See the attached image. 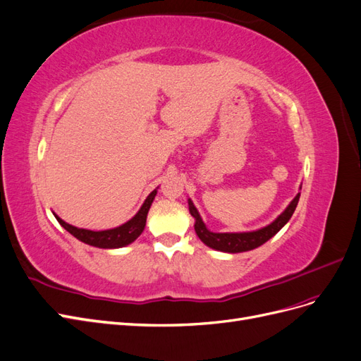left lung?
<instances>
[{
    "instance_id": "obj_1",
    "label": "left lung",
    "mask_w": 361,
    "mask_h": 361,
    "mask_svg": "<svg viewBox=\"0 0 361 361\" xmlns=\"http://www.w3.org/2000/svg\"><path fill=\"white\" fill-rule=\"evenodd\" d=\"M300 200V192L295 195V199L289 203V206L283 211L274 221L268 224L267 227H262L259 231L255 232H243V233H214L211 231H207L199 211L195 209V206L192 202L188 199L190 204V214L194 216L195 224V233L202 239V243L206 244L207 247H211L214 250H220L226 251V253H243V251H248L260 247L262 244H265L268 239L274 236L280 228L285 226L297 207Z\"/></svg>"
}]
</instances>
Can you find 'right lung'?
Here are the masks:
<instances>
[{
    "instance_id": "right-lung-1",
    "label": "right lung",
    "mask_w": 361,
    "mask_h": 361,
    "mask_svg": "<svg viewBox=\"0 0 361 361\" xmlns=\"http://www.w3.org/2000/svg\"><path fill=\"white\" fill-rule=\"evenodd\" d=\"M157 195V190L152 191L147 199L145 200L143 206L140 207V211L135 214V216L130 218V220L122 226H118L116 228H110V231H87V228H78L75 226L68 224L66 221H63L59 215H56L57 221L66 228V231L73 235L76 239H80L84 244H89L97 248H120L125 247L130 243H134L135 239L141 235V232L145 231L146 226V218L147 212L150 209V204L154 202Z\"/></svg>"
}]
</instances>
